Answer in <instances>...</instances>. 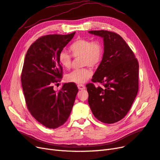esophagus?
<instances>
[{
  "instance_id": "1",
  "label": "esophagus",
  "mask_w": 160,
  "mask_h": 160,
  "mask_svg": "<svg viewBox=\"0 0 160 160\" xmlns=\"http://www.w3.org/2000/svg\"><path fill=\"white\" fill-rule=\"evenodd\" d=\"M78 88L79 90H84L85 88V86L83 84H78Z\"/></svg>"
}]
</instances>
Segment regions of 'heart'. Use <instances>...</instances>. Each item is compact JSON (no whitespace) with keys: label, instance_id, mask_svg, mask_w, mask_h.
<instances>
[{"label":"heart","instance_id":"1","mask_svg":"<svg viewBox=\"0 0 160 160\" xmlns=\"http://www.w3.org/2000/svg\"><path fill=\"white\" fill-rule=\"evenodd\" d=\"M69 50L73 58H79L80 64L82 66H89L92 68L97 67L101 63L104 56V46L99 41H92L90 39H78L71 43ZM72 56L65 51H62L58 56V61L60 65L70 69L72 66ZM92 75V71L87 67H84L73 70L66 75L68 82L76 84L84 83Z\"/></svg>","mask_w":160,"mask_h":160}]
</instances>
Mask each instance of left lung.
Returning <instances> with one entry per match:
<instances>
[{
  "mask_svg": "<svg viewBox=\"0 0 160 160\" xmlns=\"http://www.w3.org/2000/svg\"><path fill=\"white\" fill-rule=\"evenodd\" d=\"M104 40V56L92 78L86 84L88 104L100 121L111 124L124 118L139 90V62L121 35L112 31H90ZM94 83L103 86L96 87Z\"/></svg>",
  "mask_w": 160,
  "mask_h": 160,
  "instance_id": "1",
  "label": "left lung"
}]
</instances>
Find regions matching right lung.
Returning a JSON list of instances; mask_svg holds the SVG:
<instances>
[{"mask_svg":"<svg viewBox=\"0 0 160 160\" xmlns=\"http://www.w3.org/2000/svg\"><path fill=\"white\" fill-rule=\"evenodd\" d=\"M75 33L42 36L31 45L24 60L21 78L27 109L49 129L58 128L66 122L78 92L74 82L53 90V85L60 82L63 76L59 53Z\"/></svg>","mask_w":160,"mask_h":160,"instance_id":"right-lung-1","label":"right lung"}]
</instances>
